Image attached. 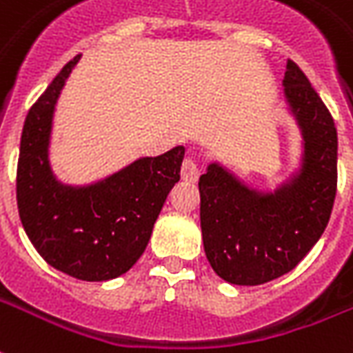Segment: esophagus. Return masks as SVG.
<instances>
[{
	"instance_id": "obj_1",
	"label": "esophagus",
	"mask_w": 353,
	"mask_h": 353,
	"mask_svg": "<svg viewBox=\"0 0 353 353\" xmlns=\"http://www.w3.org/2000/svg\"><path fill=\"white\" fill-rule=\"evenodd\" d=\"M198 177H200V166L194 159H185L181 164V179L187 183H196Z\"/></svg>"
}]
</instances>
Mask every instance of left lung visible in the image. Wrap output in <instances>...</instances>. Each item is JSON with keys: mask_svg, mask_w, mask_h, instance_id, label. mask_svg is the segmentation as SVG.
Returning a JSON list of instances; mask_svg holds the SVG:
<instances>
[{"mask_svg": "<svg viewBox=\"0 0 353 353\" xmlns=\"http://www.w3.org/2000/svg\"><path fill=\"white\" fill-rule=\"evenodd\" d=\"M283 85L303 137L299 172L273 192L250 189L219 163L198 181L203 250L230 284L256 286L283 276L330 223L336 194L335 121L292 59Z\"/></svg>", "mask_w": 353, "mask_h": 353, "instance_id": "1", "label": "left lung"}]
</instances>
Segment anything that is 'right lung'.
Listing matches in <instances>:
<instances>
[{
	"instance_id": "1",
	"label": "right lung",
	"mask_w": 353,
	"mask_h": 353,
	"mask_svg": "<svg viewBox=\"0 0 353 353\" xmlns=\"http://www.w3.org/2000/svg\"><path fill=\"white\" fill-rule=\"evenodd\" d=\"M80 56L59 70L30 108L20 140L17 202L26 234L41 256L80 281H110L137 263L172 187L179 181L185 148L143 157L97 183L72 187L52 172L54 110Z\"/></svg>"
}]
</instances>
